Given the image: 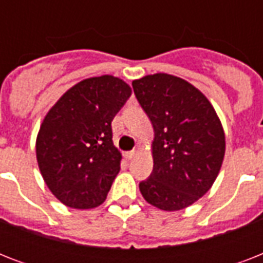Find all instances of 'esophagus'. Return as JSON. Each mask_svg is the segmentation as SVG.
Returning <instances> with one entry per match:
<instances>
[{"instance_id":"esophagus-1","label":"esophagus","mask_w":263,"mask_h":263,"mask_svg":"<svg viewBox=\"0 0 263 263\" xmlns=\"http://www.w3.org/2000/svg\"><path fill=\"white\" fill-rule=\"evenodd\" d=\"M135 154H136L135 150H131V152H125V153H124V157H125L127 160H132V158L135 157Z\"/></svg>"}]
</instances>
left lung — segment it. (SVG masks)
Listing matches in <instances>:
<instances>
[{
  "instance_id": "left-lung-1",
  "label": "left lung",
  "mask_w": 263,
  "mask_h": 263,
  "mask_svg": "<svg viewBox=\"0 0 263 263\" xmlns=\"http://www.w3.org/2000/svg\"><path fill=\"white\" fill-rule=\"evenodd\" d=\"M138 102L154 128L153 166L139 190L165 212L188 208L217 179L225 154L221 121L209 99L185 80L168 73L132 82Z\"/></svg>"
}]
</instances>
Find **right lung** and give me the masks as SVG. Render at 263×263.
I'll list each match as a JSON object with an SVG mask.
<instances>
[{
    "label": "right lung",
    "instance_id": "obj_1",
    "mask_svg": "<svg viewBox=\"0 0 263 263\" xmlns=\"http://www.w3.org/2000/svg\"><path fill=\"white\" fill-rule=\"evenodd\" d=\"M131 87L110 75L84 79L65 92L43 120L36 160L45 183L65 206L92 209L105 202L120 172L111 121Z\"/></svg>",
    "mask_w": 263,
    "mask_h": 263
}]
</instances>
